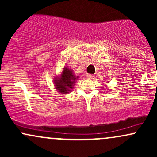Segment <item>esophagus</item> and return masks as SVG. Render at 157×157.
I'll list each match as a JSON object with an SVG mask.
<instances>
[{
	"instance_id": "1",
	"label": "esophagus",
	"mask_w": 157,
	"mask_h": 157,
	"mask_svg": "<svg viewBox=\"0 0 157 157\" xmlns=\"http://www.w3.org/2000/svg\"><path fill=\"white\" fill-rule=\"evenodd\" d=\"M87 78L88 79H93V75H87Z\"/></svg>"
}]
</instances>
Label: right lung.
I'll return each mask as SVG.
<instances>
[{"label":"right lung","mask_w":157,"mask_h":157,"mask_svg":"<svg viewBox=\"0 0 157 157\" xmlns=\"http://www.w3.org/2000/svg\"><path fill=\"white\" fill-rule=\"evenodd\" d=\"M79 76H75L73 71L67 66H64L60 75L54 78L55 89L61 94H68L72 91L75 82Z\"/></svg>","instance_id":"obj_1"}]
</instances>
